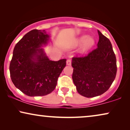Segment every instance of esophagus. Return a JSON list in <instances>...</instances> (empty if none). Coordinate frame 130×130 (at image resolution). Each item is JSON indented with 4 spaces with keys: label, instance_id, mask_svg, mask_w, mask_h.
<instances>
[{
    "label": "esophagus",
    "instance_id": "esophagus-1",
    "mask_svg": "<svg viewBox=\"0 0 130 130\" xmlns=\"http://www.w3.org/2000/svg\"><path fill=\"white\" fill-rule=\"evenodd\" d=\"M71 63H72V60H71L70 59H68L66 61V64L67 66H70L71 65Z\"/></svg>",
    "mask_w": 130,
    "mask_h": 130
}]
</instances>
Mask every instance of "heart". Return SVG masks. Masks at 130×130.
I'll use <instances>...</instances> for the list:
<instances>
[{"instance_id": "1", "label": "heart", "mask_w": 130, "mask_h": 130, "mask_svg": "<svg viewBox=\"0 0 130 130\" xmlns=\"http://www.w3.org/2000/svg\"><path fill=\"white\" fill-rule=\"evenodd\" d=\"M76 45L82 44L79 53L80 54H85L89 51L95 45V40L92 37H88V35H83L79 37L76 41Z\"/></svg>"}]
</instances>
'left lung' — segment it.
<instances>
[{
  "label": "left lung",
  "instance_id": "1",
  "mask_svg": "<svg viewBox=\"0 0 130 130\" xmlns=\"http://www.w3.org/2000/svg\"><path fill=\"white\" fill-rule=\"evenodd\" d=\"M96 48L88 56L72 58V79L80 95L92 98L107 91L117 74V60L109 40L98 30Z\"/></svg>",
  "mask_w": 130,
  "mask_h": 130
}]
</instances>
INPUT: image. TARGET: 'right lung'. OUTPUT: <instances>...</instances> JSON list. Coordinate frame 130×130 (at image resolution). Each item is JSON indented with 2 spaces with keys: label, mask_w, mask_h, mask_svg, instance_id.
Segmentation results:
<instances>
[{
  "label": "right lung",
  "mask_w": 130,
  "mask_h": 130,
  "mask_svg": "<svg viewBox=\"0 0 130 130\" xmlns=\"http://www.w3.org/2000/svg\"><path fill=\"white\" fill-rule=\"evenodd\" d=\"M50 36L45 30L33 29L16 44L10 63L12 82L29 96H45L56 88L57 79L66 65V59L51 61L44 46Z\"/></svg>",
  "instance_id": "obj_1"
}]
</instances>
